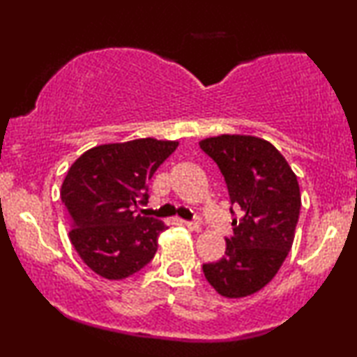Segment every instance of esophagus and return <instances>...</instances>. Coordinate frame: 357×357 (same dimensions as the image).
<instances>
[{
    "label": "esophagus",
    "instance_id": "obj_1",
    "mask_svg": "<svg viewBox=\"0 0 357 357\" xmlns=\"http://www.w3.org/2000/svg\"><path fill=\"white\" fill-rule=\"evenodd\" d=\"M183 226H187L190 231H199L202 222H199V219H195V221H183Z\"/></svg>",
    "mask_w": 357,
    "mask_h": 357
}]
</instances>
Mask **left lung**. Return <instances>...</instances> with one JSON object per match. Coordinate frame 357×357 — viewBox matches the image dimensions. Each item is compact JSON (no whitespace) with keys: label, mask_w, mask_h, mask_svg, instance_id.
<instances>
[{"label":"left lung","mask_w":357,"mask_h":357,"mask_svg":"<svg viewBox=\"0 0 357 357\" xmlns=\"http://www.w3.org/2000/svg\"><path fill=\"white\" fill-rule=\"evenodd\" d=\"M199 148L218 164L241 211L224 257L204 263L203 273L218 294L241 299L263 289L286 260L299 221V183L280 151L257 136H213Z\"/></svg>","instance_id":"8db88e82"}]
</instances>
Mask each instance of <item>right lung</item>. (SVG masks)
<instances>
[{"label": "right lung", "instance_id": "add662e5", "mask_svg": "<svg viewBox=\"0 0 357 357\" xmlns=\"http://www.w3.org/2000/svg\"><path fill=\"white\" fill-rule=\"evenodd\" d=\"M178 141L141 138L96 146L79 155L61 185L81 260L105 280H125L153 260L158 237L167 226L135 214L148 202V182L177 149Z\"/></svg>", "mask_w": 357, "mask_h": 357}]
</instances>
